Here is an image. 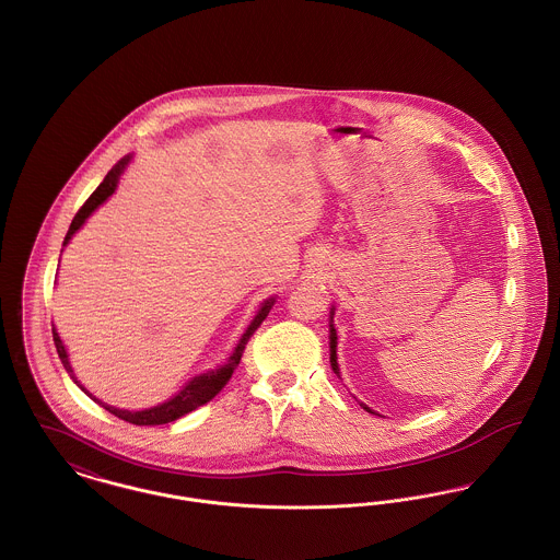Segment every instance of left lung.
Returning <instances> with one entry per match:
<instances>
[{
  "label": "left lung",
  "mask_w": 560,
  "mask_h": 560,
  "mask_svg": "<svg viewBox=\"0 0 560 560\" xmlns=\"http://www.w3.org/2000/svg\"><path fill=\"white\" fill-rule=\"evenodd\" d=\"M334 315H336V306H331L329 308V363H331V370L334 373L342 380V375H340V365H338V334H336V327H334ZM361 407L365 409V411H370V413H375L372 407H368L365 402H361ZM375 416H380V413H375Z\"/></svg>",
  "instance_id": "left-lung-1"
}]
</instances>
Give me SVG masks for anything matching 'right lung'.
<instances>
[{"instance_id": "right-lung-1", "label": "right lung", "mask_w": 560, "mask_h": 560, "mask_svg": "<svg viewBox=\"0 0 560 560\" xmlns=\"http://www.w3.org/2000/svg\"><path fill=\"white\" fill-rule=\"evenodd\" d=\"M130 161H132V155H126V158H121V160L117 161V163L108 170L105 180L90 195V199L81 206L80 212L75 213L71 226H69V233H67L65 243H62V247L69 245V241L73 240V235L85 224V220H88L92 213L96 212V210L107 201L108 197L117 190L119 178H121V174L126 172V167L130 165ZM275 302H277V295H270V298H267V300L258 306L254 319L249 320V325H247L245 331L241 334L240 342L235 345L233 352L229 354V359H226L222 365H218L215 370H210V372L199 373V375L190 377L187 384H185L174 397L163 400V402L155 405V407L138 409V411L119 409V407H115V405H108L105 400L96 399V397L81 384L80 380H78V375L73 372V368H71V363H69L67 348L62 345V340H60L56 327H52L54 345H56V352H58V357H60L65 370H67V373L71 375V380L80 386L81 390H83L90 399L94 400V402H98L101 407H105L108 413H113V416H117V418H121V420H126V422H130V424H136V427H158V424H167V422H174V420L187 416L188 411H192V409L206 405L208 400H212L213 397L222 390V386L229 382V377L233 375L235 368L240 365L241 352H243V348L247 345L249 336L260 327L262 320L267 319V315L270 313V308H272Z\"/></svg>"}]
</instances>
